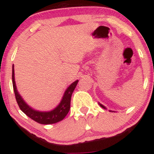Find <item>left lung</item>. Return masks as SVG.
Wrapping results in <instances>:
<instances>
[{
  "label": "left lung",
  "mask_w": 154,
  "mask_h": 154,
  "mask_svg": "<svg viewBox=\"0 0 154 154\" xmlns=\"http://www.w3.org/2000/svg\"><path fill=\"white\" fill-rule=\"evenodd\" d=\"M98 104H99V105H100V107H102V108H103V109H106V108L105 106H103V105H102V104H101V103H98ZM109 111H112V112H114V111H111V110H109Z\"/></svg>",
  "instance_id": "8db88e82"
}]
</instances>
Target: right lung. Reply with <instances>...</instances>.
Returning <instances> with one entry per match:
<instances>
[{
  "instance_id": "1",
  "label": "right lung",
  "mask_w": 154,
  "mask_h": 154,
  "mask_svg": "<svg viewBox=\"0 0 154 154\" xmlns=\"http://www.w3.org/2000/svg\"><path fill=\"white\" fill-rule=\"evenodd\" d=\"M79 80H76L72 82L64 92L62 99L59 105L55 109L48 111H41L35 110L29 106L27 103L24 101L22 97L21 96L17 89L14 79V64L12 66V83H13L14 91L19 108L26 116H29L32 119L37 122L38 123L43 124V125H50L54 124L64 119L65 116L68 114L70 109V102H71V97L74 90L75 89Z\"/></svg>"
}]
</instances>
